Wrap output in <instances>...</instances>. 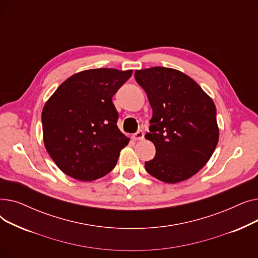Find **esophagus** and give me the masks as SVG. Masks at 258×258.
Returning a JSON list of instances; mask_svg holds the SVG:
<instances>
[{
  "mask_svg": "<svg viewBox=\"0 0 258 258\" xmlns=\"http://www.w3.org/2000/svg\"><path fill=\"white\" fill-rule=\"evenodd\" d=\"M133 139L135 141H140V140H143L144 139V133L143 131H138L136 134L133 135Z\"/></svg>",
  "mask_w": 258,
  "mask_h": 258,
  "instance_id": "esophagus-1",
  "label": "esophagus"
}]
</instances>
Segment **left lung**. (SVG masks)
Masks as SVG:
<instances>
[{"mask_svg": "<svg viewBox=\"0 0 258 258\" xmlns=\"http://www.w3.org/2000/svg\"><path fill=\"white\" fill-rule=\"evenodd\" d=\"M152 106L150 133L156 156L146 171L168 184L191 178L211 158L219 142L213 100L183 72L154 67L135 72Z\"/></svg>", "mask_w": 258, "mask_h": 258, "instance_id": "1", "label": "left lung"}]
</instances>
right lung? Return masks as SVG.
I'll return each instance as SVG.
<instances>
[{
	"instance_id": "1",
	"label": "right lung",
	"mask_w": 258,
	"mask_h": 258,
	"mask_svg": "<svg viewBox=\"0 0 258 258\" xmlns=\"http://www.w3.org/2000/svg\"><path fill=\"white\" fill-rule=\"evenodd\" d=\"M133 71L101 68L64 80L42 112L48 154L69 177L90 182L110 172L130 138L117 126L112 97Z\"/></svg>"
}]
</instances>
